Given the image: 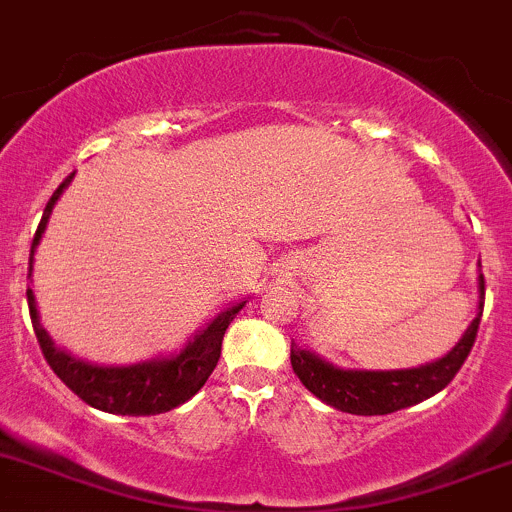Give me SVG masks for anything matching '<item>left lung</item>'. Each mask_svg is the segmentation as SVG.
<instances>
[{
    "mask_svg": "<svg viewBox=\"0 0 512 512\" xmlns=\"http://www.w3.org/2000/svg\"><path fill=\"white\" fill-rule=\"evenodd\" d=\"M478 293H481L478 295L481 300H478L476 318L468 325L461 340L456 342V347L441 360L412 367V370H342V367H335L333 362H325L315 352L303 350V347L291 342L293 372L298 374L303 387L313 392L320 402L347 414H392L424 402V399L441 392L456 377L466 357L471 355L478 325H481L483 298H486L483 273H478Z\"/></svg>",
    "mask_w": 512,
    "mask_h": 512,
    "instance_id": "1",
    "label": "left lung"
}]
</instances>
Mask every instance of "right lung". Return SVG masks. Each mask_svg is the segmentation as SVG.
Instances as JSON below:
<instances>
[{"label":"right lung","instance_id":"add662e5","mask_svg":"<svg viewBox=\"0 0 512 512\" xmlns=\"http://www.w3.org/2000/svg\"><path fill=\"white\" fill-rule=\"evenodd\" d=\"M71 179L73 175L63 179L59 189L51 194L49 204H46L44 217H41L39 229H36L34 241H31L29 278L31 271H34V251L39 246L41 234H44L46 221L51 217V209L59 202L63 189L71 184ZM26 300H29V315L36 340H39L41 352H44L46 362L56 372V377L73 394H78L83 402L91 404L93 409L123 416L162 414L179 407L187 399H192L204 387V382L214 372V367H217L221 355V340H224L226 328L236 318V313L246 305V300H241V303L231 305L224 313H219L207 328L199 330L184 345V350L179 355L157 357V360L140 362V365L130 367H105L96 365V362L81 360V357H73L71 352L61 350L51 340L49 333L41 328L39 310H36V298L31 288L26 291Z\"/></svg>","mask_w":512,"mask_h":512}]
</instances>
